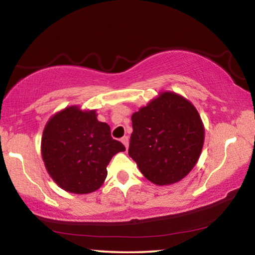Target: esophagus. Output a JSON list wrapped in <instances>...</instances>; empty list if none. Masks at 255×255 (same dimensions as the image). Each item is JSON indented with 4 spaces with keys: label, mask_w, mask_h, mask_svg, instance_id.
Segmentation results:
<instances>
[{
    "label": "esophagus",
    "mask_w": 255,
    "mask_h": 255,
    "mask_svg": "<svg viewBox=\"0 0 255 255\" xmlns=\"http://www.w3.org/2000/svg\"><path fill=\"white\" fill-rule=\"evenodd\" d=\"M122 141H123V144L126 146V148H128V145H129V137L128 136H124L123 138H122Z\"/></svg>",
    "instance_id": "1"
}]
</instances>
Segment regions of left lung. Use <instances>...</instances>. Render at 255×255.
<instances>
[{"instance_id": "1", "label": "left lung", "mask_w": 255, "mask_h": 255, "mask_svg": "<svg viewBox=\"0 0 255 255\" xmlns=\"http://www.w3.org/2000/svg\"><path fill=\"white\" fill-rule=\"evenodd\" d=\"M128 154L146 179L156 185L179 182L200 157L205 127L188 99L159 92L131 116Z\"/></svg>"}]
</instances>
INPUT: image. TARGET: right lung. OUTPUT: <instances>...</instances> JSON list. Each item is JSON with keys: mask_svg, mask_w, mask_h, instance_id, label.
<instances>
[{"mask_svg": "<svg viewBox=\"0 0 255 255\" xmlns=\"http://www.w3.org/2000/svg\"><path fill=\"white\" fill-rule=\"evenodd\" d=\"M96 110L71 106L51 116L42 131L41 156L56 184L67 192L86 195L101 187L114 155L125 152L99 122Z\"/></svg>", "mask_w": 255, "mask_h": 255, "instance_id": "right-lung-1", "label": "right lung"}]
</instances>
